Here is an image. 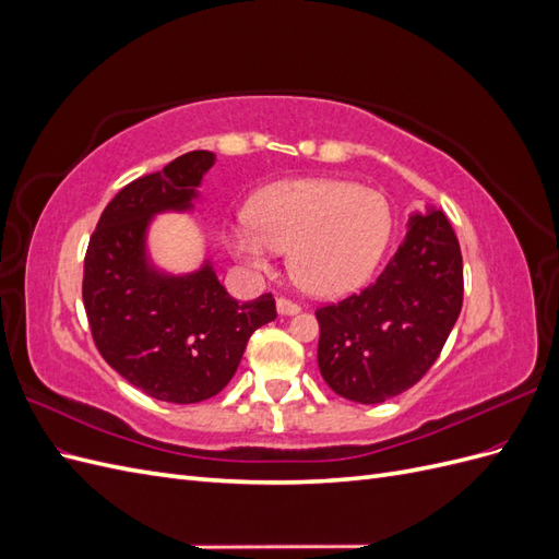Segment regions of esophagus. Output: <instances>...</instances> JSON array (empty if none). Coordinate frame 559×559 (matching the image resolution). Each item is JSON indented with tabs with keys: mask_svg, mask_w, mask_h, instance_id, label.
Here are the masks:
<instances>
[{
	"mask_svg": "<svg viewBox=\"0 0 559 559\" xmlns=\"http://www.w3.org/2000/svg\"><path fill=\"white\" fill-rule=\"evenodd\" d=\"M277 312L280 314H298L300 312V306L289 298H277Z\"/></svg>",
	"mask_w": 559,
	"mask_h": 559,
	"instance_id": "1",
	"label": "esophagus"
}]
</instances>
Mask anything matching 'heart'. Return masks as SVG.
I'll use <instances>...</instances> for the list:
<instances>
[{
	"label": "heart",
	"mask_w": 559,
	"mask_h": 559,
	"mask_svg": "<svg viewBox=\"0 0 559 559\" xmlns=\"http://www.w3.org/2000/svg\"><path fill=\"white\" fill-rule=\"evenodd\" d=\"M392 226V207L376 189L343 179H292L251 200L249 222L228 230V245L253 270H270L275 251H289L292 277L302 292L337 298L373 275Z\"/></svg>",
	"instance_id": "1"
}]
</instances>
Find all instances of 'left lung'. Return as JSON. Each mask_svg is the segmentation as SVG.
I'll return each mask as SVG.
<instances>
[{
  "label": "left lung",
  "mask_w": 559,
  "mask_h": 559,
  "mask_svg": "<svg viewBox=\"0 0 559 559\" xmlns=\"http://www.w3.org/2000/svg\"><path fill=\"white\" fill-rule=\"evenodd\" d=\"M464 265L443 210L427 207L380 277L317 308L321 378L337 396L382 403L425 378L462 312Z\"/></svg>",
  "instance_id": "left-lung-1"
}]
</instances>
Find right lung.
Returning a JSON list of instances; mask_svg holds the SVG:
<instances>
[{
  "label": "right lung",
  "mask_w": 559,
  "mask_h": 559,
  "mask_svg": "<svg viewBox=\"0 0 559 559\" xmlns=\"http://www.w3.org/2000/svg\"><path fill=\"white\" fill-rule=\"evenodd\" d=\"M214 160L212 151H189L123 186L99 216L83 261V308L97 352L132 386L167 403L216 396L251 333L277 317L273 294L249 302L228 296L210 261L181 277L146 261L151 216L191 210Z\"/></svg>",
  "instance_id": "1"
}]
</instances>
